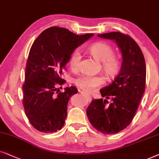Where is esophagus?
Segmentation results:
<instances>
[{
	"label": "esophagus",
	"mask_w": 159,
	"mask_h": 159,
	"mask_svg": "<svg viewBox=\"0 0 159 159\" xmlns=\"http://www.w3.org/2000/svg\"><path fill=\"white\" fill-rule=\"evenodd\" d=\"M81 94H84V95H86V96L88 98H89V99L92 98V97H91V95H90V94H87V93H86V92H81Z\"/></svg>",
	"instance_id": "esophagus-1"
}]
</instances>
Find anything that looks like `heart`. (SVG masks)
<instances>
[{
  "mask_svg": "<svg viewBox=\"0 0 159 159\" xmlns=\"http://www.w3.org/2000/svg\"><path fill=\"white\" fill-rule=\"evenodd\" d=\"M90 54L95 59L101 62V68L107 76L115 75L120 68V60L113 54V50L111 45L105 42H97L89 48ZM81 60V54L77 48L72 54L70 59V67L73 70L78 69ZM104 84V79L101 75H92L84 74L75 80V84L82 90L87 92L94 91Z\"/></svg>",
  "mask_w": 159,
  "mask_h": 159,
  "instance_id": "obj_1",
  "label": "heart"
}]
</instances>
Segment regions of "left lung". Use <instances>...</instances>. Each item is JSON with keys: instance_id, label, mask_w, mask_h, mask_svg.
<instances>
[{"instance_id": "8db88e82", "label": "left lung", "mask_w": 159, "mask_h": 159, "mask_svg": "<svg viewBox=\"0 0 159 159\" xmlns=\"http://www.w3.org/2000/svg\"><path fill=\"white\" fill-rule=\"evenodd\" d=\"M98 37L116 42L121 52L122 64L114 81L100 89L105 99H93L86 114L97 130L112 134L127 127L135 116L145 89L146 65L138 44L128 35L111 32Z\"/></svg>"}]
</instances>
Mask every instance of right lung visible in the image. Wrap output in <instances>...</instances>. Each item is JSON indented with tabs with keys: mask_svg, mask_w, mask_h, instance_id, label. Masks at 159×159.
<instances>
[{
	"mask_svg": "<svg viewBox=\"0 0 159 159\" xmlns=\"http://www.w3.org/2000/svg\"><path fill=\"white\" fill-rule=\"evenodd\" d=\"M93 35L52 27L32 45L22 86L23 106L29 121L39 132H55L64 125L68 101L78 89L70 86L61 92L58 86L65 83L62 75L74 50Z\"/></svg>",
	"mask_w": 159,
	"mask_h": 159,
	"instance_id": "add662e5",
	"label": "right lung"
}]
</instances>
